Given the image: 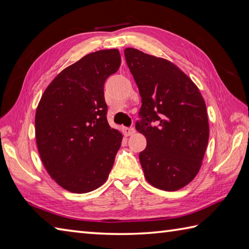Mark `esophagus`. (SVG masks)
Wrapping results in <instances>:
<instances>
[{
  "label": "esophagus",
  "mask_w": 249,
  "mask_h": 249,
  "mask_svg": "<svg viewBox=\"0 0 249 249\" xmlns=\"http://www.w3.org/2000/svg\"><path fill=\"white\" fill-rule=\"evenodd\" d=\"M123 133H124V136H130V135L135 133V130L133 128H124Z\"/></svg>",
  "instance_id": "obj_1"
}]
</instances>
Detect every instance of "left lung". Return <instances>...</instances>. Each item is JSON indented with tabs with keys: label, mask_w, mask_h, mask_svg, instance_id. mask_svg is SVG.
Segmentation results:
<instances>
[{
	"label": "left lung",
	"mask_w": 249,
	"mask_h": 249,
	"mask_svg": "<svg viewBox=\"0 0 249 249\" xmlns=\"http://www.w3.org/2000/svg\"><path fill=\"white\" fill-rule=\"evenodd\" d=\"M124 55L142 98L135 128L147 141L140 153L146 180L161 190H179L199 173L209 143L205 101L171 61L135 48H125Z\"/></svg>",
	"instance_id": "8db88e82"
}]
</instances>
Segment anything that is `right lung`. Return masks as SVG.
<instances>
[{
	"label": "right lung",
	"instance_id": "right-lung-1",
	"mask_svg": "<svg viewBox=\"0 0 249 249\" xmlns=\"http://www.w3.org/2000/svg\"><path fill=\"white\" fill-rule=\"evenodd\" d=\"M120 63L118 49L88 53L55 76L40 98L35 114L38 154L65 190L98 189L114 165L123 134L107 123L104 83Z\"/></svg>",
	"mask_w": 249,
	"mask_h": 249
}]
</instances>
